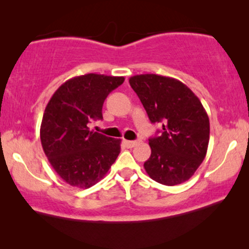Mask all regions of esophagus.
<instances>
[{
  "instance_id": "obj_1",
  "label": "esophagus",
  "mask_w": 249,
  "mask_h": 249,
  "mask_svg": "<svg viewBox=\"0 0 249 249\" xmlns=\"http://www.w3.org/2000/svg\"><path fill=\"white\" fill-rule=\"evenodd\" d=\"M124 142L127 147L132 148V147H135L136 145H138L139 142H141V141H124Z\"/></svg>"
}]
</instances>
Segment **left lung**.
Here are the masks:
<instances>
[{"mask_svg":"<svg viewBox=\"0 0 249 249\" xmlns=\"http://www.w3.org/2000/svg\"><path fill=\"white\" fill-rule=\"evenodd\" d=\"M129 84L152 124L163 122L160 136L149 138L146 172L165 186L187 181L205 159L210 141L209 115L199 98L181 81L155 73L130 77Z\"/></svg>","mask_w":249,"mask_h":249,"instance_id":"8db88e82","label":"left lung"}]
</instances>
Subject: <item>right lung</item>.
I'll return each mask as SVG.
<instances>
[{"label": "right lung", "mask_w": 249, "mask_h": 249, "mask_svg": "<svg viewBox=\"0 0 249 249\" xmlns=\"http://www.w3.org/2000/svg\"><path fill=\"white\" fill-rule=\"evenodd\" d=\"M124 77L87 73L73 77L55 90L40 124V142L47 160L61 179L87 189L107 175L120 153L121 139L89 130L103 119L107 95Z\"/></svg>", "instance_id": "right-lung-1"}]
</instances>
